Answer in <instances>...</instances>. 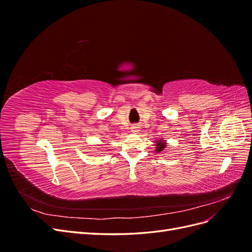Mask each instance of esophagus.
<instances>
[{"label":"esophagus","instance_id":"34e87169","mask_svg":"<svg viewBox=\"0 0 252 252\" xmlns=\"http://www.w3.org/2000/svg\"><path fill=\"white\" fill-rule=\"evenodd\" d=\"M132 131L133 132H136V131H139V126H136V125H134V126H132Z\"/></svg>","mask_w":252,"mask_h":252}]
</instances>
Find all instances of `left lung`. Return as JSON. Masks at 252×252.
I'll return each mask as SVG.
<instances>
[{"label":"left lung","instance_id":"obj_1","mask_svg":"<svg viewBox=\"0 0 252 252\" xmlns=\"http://www.w3.org/2000/svg\"><path fill=\"white\" fill-rule=\"evenodd\" d=\"M166 141L165 140H163L162 138H159V140H157L156 141V144H155V146H156V152H161L165 147H166Z\"/></svg>","mask_w":252,"mask_h":252}]
</instances>
